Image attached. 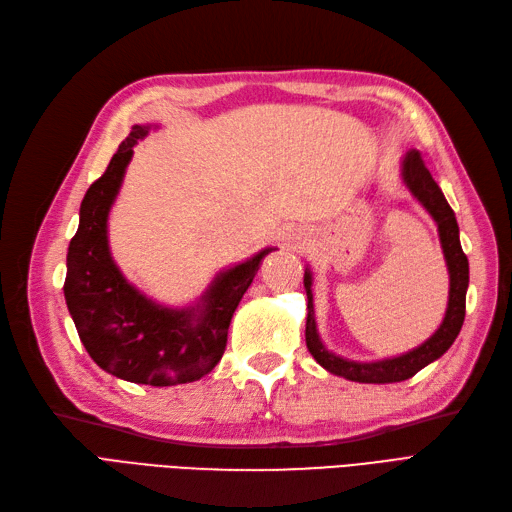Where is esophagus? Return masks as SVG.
Wrapping results in <instances>:
<instances>
[{
  "instance_id": "obj_1",
  "label": "esophagus",
  "mask_w": 512,
  "mask_h": 512,
  "mask_svg": "<svg viewBox=\"0 0 512 512\" xmlns=\"http://www.w3.org/2000/svg\"><path fill=\"white\" fill-rule=\"evenodd\" d=\"M287 242H290V246L296 248V251H305V248L309 246V233L303 229L290 231L287 233Z\"/></svg>"
}]
</instances>
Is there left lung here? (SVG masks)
I'll return each instance as SVG.
<instances>
[{
	"instance_id": "left-lung-1",
	"label": "left lung",
	"mask_w": 512,
	"mask_h": 512,
	"mask_svg": "<svg viewBox=\"0 0 512 512\" xmlns=\"http://www.w3.org/2000/svg\"><path fill=\"white\" fill-rule=\"evenodd\" d=\"M402 183L413 199L422 205L430 218L435 220L439 242L445 266L450 274V292H448V307H445V316L439 324V329L432 333L424 344L417 348L402 352L396 357L378 359V361H355L335 355L333 350L324 346L322 337L318 333L316 322V309H313V272L305 268V290H307V326H305V339L311 357L316 359L326 372L335 376H344L346 381L355 383H372V385H385V383H400L406 378L415 376L419 370H424L428 363L437 361L445 350H448L454 339L461 333V326L465 320V296L469 285V261L461 248V238H458V222L452 212V207L445 201L437 181L432 179L430 170L426 168L419 151L411 149L406 151L402 160Z\"/></svg>"
}]
</instances>
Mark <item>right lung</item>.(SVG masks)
<instances>
[{"label":"right lung","mask_w":512,"mask_h":512,"mask_svg":"<svg viewBox=\"0 0 512 512\" xmlns=\"http://www.w3.org/2000/svg\"><path fill=\"white\" fill-rule=\"evenodd\" d=\"M157 125H134L84 194L67 253L64 298L84 348L101 370L129 383L170 387L199 381L227 346L235 309L274 246L220 270L188 307H168L125 279L110 251L108 218L138 140Z\"/></svg>","instance_id":"obj_1"}]
</instances>
